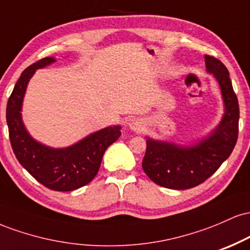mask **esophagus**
<instances>
[{
    "instance_id": "esophagus-1",
    "label": "esophagus",
    "mask_w": 250,
    "mask_h": 250,
    "mask_svg": "<svg viewBox=\"0 0 250 250\" xmlns=\"http://www.w3.org/2000/svg\"><path fill=\"white\" fill-rule=\"evenodd\" d=\"M128 125H129V129H130V130L141 131L143 127H145V123L142 122V120L137 119L136 117V119H131L130 121H129Z\"/></svg>"
}]
</instances>
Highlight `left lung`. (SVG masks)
<instances>
[{"label":"left lung","instance_id":"obj_1","mask_svg":"<svg viewBox=\"0 0 250 250\" xmlns=\"http://www.w3.org/2000/svg\"><path fill=\"white\" fill-rule=\"evenodd\" d=\"M206 70L219 83L223 101L222 119L207 136L191 145H180L146 136L147 150L142 168L156 185L189 189L210 177L231 154L239 134L240 109L228 69L220 60L205 55Z\"/></svg>","mask_w":250,"mask_h":250}]
</instances>
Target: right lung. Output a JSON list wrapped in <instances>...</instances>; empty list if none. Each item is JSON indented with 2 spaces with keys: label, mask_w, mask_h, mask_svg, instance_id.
Instances as JSON below:
<instances>
[{
  "label": "right lung",
  "mask_w": 250,
  "mask_h": 250,
  "mask_svg": "<svg viewBox=\"0 0 250 250\" xmlns=\"http://www.w3.org/2000/svg\"><path fill=\"white\" fill-rule=\"evenodd\" d=\"M54 62L55 57H44L21 74L8 100L7 125L11 147L22 167L51 190L71 191L96 176L105 149L121 136V125L100 129L64 148L49 147L34 139L22 120L23 99L35 71Z\"/></svg>",
  "instance_id": "1"
}]
</instances>
